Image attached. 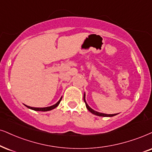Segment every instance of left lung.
I'll list each match as a JSON object with an SVG mask.
<instances>
[{
	"mask_svg": "<svg viewBox=\"0 0 152 152\" xmlns=\"http://www.w3.org/2000/svg\"><path fill=\"white\" fill-rule=\"evenodd\" d=\"M83 100L86 103V108L88 109V110L90 111V112L92 113L93 114H95L96 116H103V117H112V116H114L117 115L118 114H104V113H100V112H98V111H96L95 110H93V109L90 108V107L88 106V104L86 102V93H84L83 95Z\"/></svg>",
	"mask_w": 152,
	"mask_h": 152,
	"instance_id": "left-lung-1",
	"label": "left lung"
}]
</instances>
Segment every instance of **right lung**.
I'll return each mask as SVG.
<instances>
[{"mask_svg": "<svg viewBox=\"0 0 152 152\" xmlns=\"http://www.w3.org/2000/svg\"><path fill=\"white\" fill-rule=\"evenodd\" d=\"M62 97H61V98L59 99V100L57 102L56 104H55L52 105L50 107H42V108H38V107H29V106H27V105L24 104L25 106H26L27 108L30 109H32V110H34V111H50L52 109H54L55 108H56V107L58 106L59 104L60 103L61 100H62Z\"/></svg>", "mask_w": 152, "mask_h": 152, "instance_id": "add662e5", "label": "right lung"}]
</instances>
